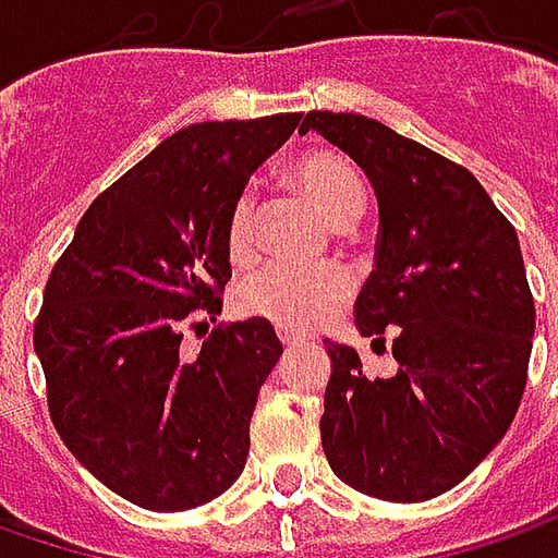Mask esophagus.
<instances>
[{
    "label": "esophagus",
    "instance_id": "esophagus-1",
    "mask_svg": "<svg viewBox=\"0 0 558 558\" xmlns=\"http://www.w3.org/2000/svg\"><path fill=\"white\" fill-rule=\"evenodd\" d=\"M279 341H282L286 348H294V344H304L307 338H301V335L289 332V329H279Z\"/></svg>",
    "mask_w": 558,
    "mask_h": 558
}]
</instances>
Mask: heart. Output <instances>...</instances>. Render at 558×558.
<instances>
[{
    "mask_svg": "<svg viewBox=\"0 0 558 558\" xmlns=\"http://www.w3.org/2000/svg\"><path fill=\"white\" fill-rule=\"evenodd\" d=\"M291 189L316 207V214L332 226L354 220L363 207V185L354 167L335 151H311L289 167ZM254 245V198L239 195L226 220V247L232 260H245ZM351 294V276L341 267H289L260 264L247 272L235 289V307L245 316L267 319L279 329L301 332Z\"/></svg>",
    "mask_w": 558,
    "mask_h": 558,
    "instance_id": "heart-1",
    "label": "heart"
}]
</instances>
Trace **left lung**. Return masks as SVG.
Returning <instances> with one entry per match:
<instances>
[{
	"instance_id": "left-lung-1",
	"label": "left lung",
	"mask_w": 558,
	"mask_h": 558,
	"mask_svg": "<svg viewBox=\"0 0 558 558\" xmlns=\"http://www.w3.org/2000/svg\"><path fill=\"white\" fill-rule=\"evenodd\" d=\"M311 130L373 183L378 245L354 323L381 344L395 335L397 360L369 378L354 348L326 341L323 450L360 494L422 504L500 444L525 395L534 298L519 235L465 167L391 126L311 111L298 133Z\"/></svg>"
}]
</instances>
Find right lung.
<instances>
[{
    "mask_svg": "<svg viewBox=\"0 0 558 558\" xmlns=\"http://www.w3.org/2000/svg\"><path fill=\"white\" fill-rule=\"evenodd\" d=\"M301 114L192 123L105 189L46 282L33 348L68 450L123 500L183 512L242 475L260 385L282 356L267 319L214 329L195 313L232 279L226 220Z\"/></svg>",
    "mask_w": 558,
    "mask_h": 558,
    "instance_id": "right-lung-1",
    "label": "right lung"
}]
</instances>
